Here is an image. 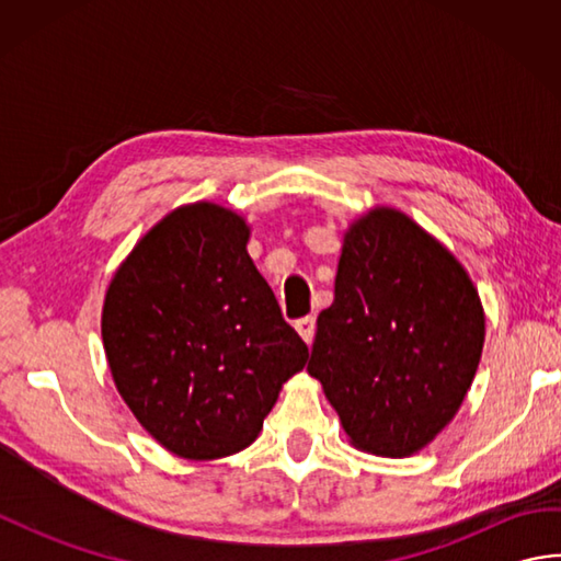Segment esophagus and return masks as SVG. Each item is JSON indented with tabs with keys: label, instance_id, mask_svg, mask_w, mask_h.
Here are the masks:
<instances>
[{
	"label": "esophagus",
	"instance_id": "34e87169",
	"mask_svg": "<svg viewBox=\"0 0 561 561\" xmlns=\"http://www.w3.org/2000/svg\"><path fill=\"white\" fill-rule=\"evenodd\" d=\"M294 328H296V332H299V335L304 337V342L311 344L313 337H316V316L299 318V320H296V323H294Z\"/></svg>",
	"mask_w": 561,
	"mask_h": 561
}]
</instances>
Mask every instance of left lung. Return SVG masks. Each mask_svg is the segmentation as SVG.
Listing matches in <instances>:
<instances>
[{
	"instance_id": "8db88e82",
	"label": "left lung",
	"mask_w": 561,
	"mask_h": 561,
	"mask_svg": "<svg viewBox=\"0 0 561 561\" xmlns=\"http://www.w3.org/2000/svg\"><path fill=\"white\" fill-rule=\"evenodd\" d=\"M482 344V304L460 262L410 217L380 207L344 236L308 374L356 448L402 458L456 416Z\"/></svg>"
}]
</instances>
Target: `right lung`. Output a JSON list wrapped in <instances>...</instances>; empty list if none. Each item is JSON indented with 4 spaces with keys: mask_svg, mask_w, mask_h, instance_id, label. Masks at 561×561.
<instances>
[{
    "mask_svg": "<svg viewBox=\"0 0 561 561\" xmlns=\"http://www.w3.org/2000/svg\"><path fill=\"white\" fill-rule=\"evenodd\" d=\"M245 243L248 226L231 209H175L105 294L115 386L139 424L181 458H224L253 444L282 383L308 359Z\"/></svg>",
    "mask_w": 561,
    "mask_h": 561,
    "instance_id": "right-lung-1",
    "label": "right lung"
}]
</instances>
